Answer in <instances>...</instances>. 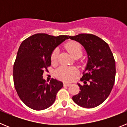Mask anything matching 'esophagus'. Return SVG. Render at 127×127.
<instances>
[{
  "label": "esophagus",
  "instance_id": "1",
  "mask_svg": "<svg viewBox=\"0 0 127 127\" xmlns=\"http://www.w3.org/2000/svg\"><path fill=\"white\" fill-rule=\"evenodd\" d=\"M64 86H69L71 85V83H67V82H64Z\"/></svg>",
  "mask_w": 127,
  "mask_h": 127
}]
</instances>
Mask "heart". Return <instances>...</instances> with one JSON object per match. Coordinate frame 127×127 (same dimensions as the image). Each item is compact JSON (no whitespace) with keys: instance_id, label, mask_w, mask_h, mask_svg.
<instances>
[{"instance_id":"heart-1","label":"heart","mask_w":127,"mask_h":127,"mask_svg":"<svg viewBox=\"0 0 127 127\" xmlns=\"http://www.w3.org/2000/svg\"><path fill=\"white\" fill-rule=\"evenodd\" d=\"M65 48L74 58H79L83 54L82 46L79 42L71 41L66 44ZM58 57V50L55 49L51 55V60L53 63L57 62ZM78 73V70L75 67L62 66L55 71V76L58 78L64 81H70Z\"/></svg>"}]
</instances>
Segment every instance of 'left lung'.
Segmentation results:
<instances>
[{
	"mask_svg": "<svg viewBox=\"0 0 127 127\" xmlns=\"http://www.w3.org/2000/svg\"><path fill=\"white\" fill-rule=\"evenodd\" d=\"M85 48L88 62L80 80L79 94L72 97L76 104L85 108H94L108 97L114 86L116 65L113 53L107 43L90 33L69 36Z\"/></svg>",
	"mask_w": 127,
	"mask_h": 127,
	"instance_id": "obj_1",
	"label": "left lung"
}]
</instances>
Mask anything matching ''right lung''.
Wrapping results in <instances>:
<instances>
[{
    "instance_id": "1",
    "label": "right lung",
    "mask_w": 127,
    "mask_h": 127,
    "mask_svg": "<svg viewBox=\"0 0 127 127\" xmlns=\"http://www.w3.org/2000/svg\"><path fill=\"white\" fill-rule=\"evenodd\" d=\"M68 39L64 35L36 33L21 44L13 66V79L19 97L30 108L40 111L50 107L63 87L62 82L55 79L46 83L42 74L51 65L55 48Z\"/></svg>"
}]
</instances>
